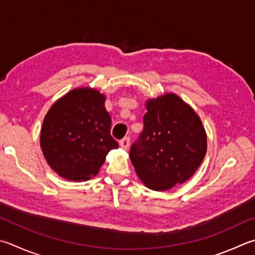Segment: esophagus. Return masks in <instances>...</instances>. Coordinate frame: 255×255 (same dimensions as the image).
<instances>
[{"mask_svg":"<svg viewBox=\"0 0 255 255\" xmlns=\"http://www.w3.org/2000/svg\"><path fill=\"white\" fill-rule=\"evenodd\" d=\"M119 145H120V147L123 148V149H125V150L128 149L129 145H130V139H129V137L123 138V139L119 141Z\"/></svg>","mask_w":255,"mask_h":255,"instance_id":"esophagus-1","label":"esophagus"}]
</instances>
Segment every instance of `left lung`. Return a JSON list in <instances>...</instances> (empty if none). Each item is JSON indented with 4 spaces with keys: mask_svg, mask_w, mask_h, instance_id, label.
<instances>
[{
    "mask_svg": "<svg viewBox=\"0 0 255 255\" xmlns=\"http://www.w3.org/2000/svg\"><path fill=\"white\" fill-rule=\"evenodd\" d=\"M143 130L130 148L136 174L152 191H168L195 174L204 159L207 136L191 106L168 92L146 101Z\"/></svg>",
    "mask_w": 255,
    "mask_h": 255,
    "instance_id": "obj_1",
    "label": "left lung"
}]
</instances>
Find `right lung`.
<instances>
[{
    "label": "right lung",
    "mask_w": 255,
    "mask_h": 255,
    "mask_svg": "<svg viewBox=\"0 0 255 255\" xmlns=\"http://www.w3.org/2000/svg\"><path fill=\"white\" fill-rule=\"evenodd\" d=\"M106 96L95 88L69 91L51 106L41 127L40 146L49 166L62 178L85 182L99 173L109 150L112 118Z\"/></svg>",
    "instance_id": "right-lung-1"
}]
</instances>
